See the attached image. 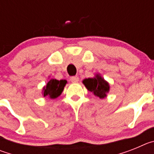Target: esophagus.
<instances>
[{
	"label": "esophagus",
	"mask_w": 154,
	"mask_h": 154,
	"mask_svg": "<svg viewBox=\"0 0 154 154\" xmlns=\"http://www.w3.org/2000/svg\"><path fill=\"white\" fill-rule=\"evenodd\" d=\"M79 77L78 76H72L70 78V80L71 82H78L79 81Z\"/></svg>",
	"instance_id": "34e87169"
}]
</instances>
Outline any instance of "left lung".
<instances>
[{"mask_svg":"<svg viewBox=\"0 0 154 154\" xmlns=\"http://www.w3.org/2000/svg\"><path fill=\"white\" fill-rule=\"evenodd\" d=\"M82 82L88 90L100 99L106 97V93L109 91V85L108 82L98 74L94 78L85 79Z\"/></svg>","mask_w":154,"mask_h":154,"instance_id":"obj_1","label":"left lung"}]
</instances>
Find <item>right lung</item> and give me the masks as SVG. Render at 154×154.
I'll list each match as a JSON object with an SVG mask.
<instances>
[{"mask_svg": "<svg viewBox=\"0 0 154 154\" xmlns=\"http://www.w3.org/2000/svg\"><path fill=\"white\" fill-rule=\"evenodd\" d=\"M67 83L66 80H60L51 79L43 89L44 97L48 96L50 99H55L62 94L65 84Z\"/></svg>", "mask_w": 154, "mask_h": 154, "instance_id": "add662e5", "label": "right lung"}]
</instances>
